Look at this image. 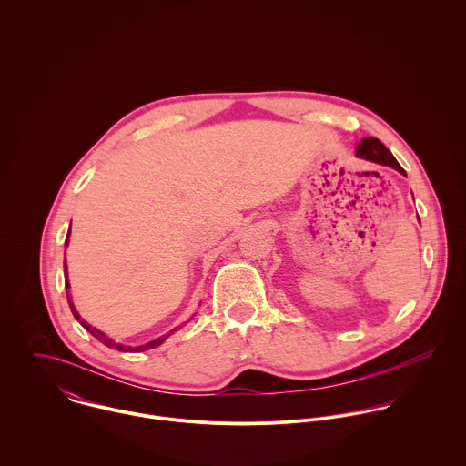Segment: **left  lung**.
Returning <instances> with one entry per match:
<instances>
[{"mask_svg": "<svg viewBox=\"0 0 466 466\" xmlns=\"http://www.w3.org/2000/svg\"><path fill=\"white\" fill-rule=\"evenodd\" d=\"M355 156L362 157V159H368V161H373V163H379V165L391 167V168L399 170L400 174L405 176V170L400 167L399 161L395 159V156L377 137H362L360 143L357 145Z\"/></svg>", "mask_w": 466, "mask_h": 466, "instance_id": "8db88e82", "label": "left lung"}]
</instances>
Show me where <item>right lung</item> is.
<instances>
[{"instance_id":"1","label":"right lung","mask_w":466,"mask_h":466,"mask_svg":"<svg viewBox=\"0 0 466 466\" xmlns=\"http://www.w3.org/2000/svg\"><path fill=\"white\" fill-rule=\"evenodd\" d=\"M67 240H69V231H67L66 242H65V248H67ZM66 255V253H65ZM66 258H65V281H66V289H69V281H67V272H66ZM67 303H69V309H71V312H73V316H75V319L87 330V332L91 333L95 339H98L100 342H104L107 348H116L118 351H129V353H137V351H145V350H150V348H156V346H159L168 335H165V337H157V339H154V340H150V342H147V344H139V346H126V344H120V342H115L109 335H106L104 332H100L98 329H95V327H91L87 321H84L82 318H80V314L76 312V309L73 307V301H71V296L66 294Z\"/></svg>"}]
</instances>
